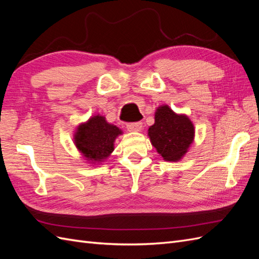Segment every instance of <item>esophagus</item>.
Returning a JSON list of instances; mask_svg holds the SVG:
<instances>
[{
	"mask_svg": "<svg viewBox=\"0 0 259 259\" xmlns=\"http://www.w3.org/2000/svg\"><path fill=\"white\" fill-rule=\"evenodd\" d=\"M143 127V123L142 122H135V123H131L128 124L126 128L128 132H139Z\"/></svg>",
	"mask_w": 259,
	"mask_h": 259,
	"instance_id": "34e87169",
	"label": "esophagus"
}]
</instances>
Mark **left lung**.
Instances as JSON below:
<instances>
[{"label": "left lung", "mask_w": 259, "mask_h": 259, "mask_svg": "<svg viewBox=\"0 0 259 259\" xmlns=\"http://www.w3.org/2000/svg\"><path fill=\"white\" fill-rule=\"evenodd\" d=\"M148 136L164 160L179 161L193 142L194 126L186 114H177L163 105L156 109Z\"/></svg>", "instance_id": "8db88e82"}]
</instances>
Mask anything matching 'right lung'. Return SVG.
<instances>
[{"label": "right lung", "mask_w": 259, "mask_h": 259, "mask_svg": "<svg viewBox=\"0 0 259 259\" xmlns=\"http://www.w3.org/2000/svg\"><path fill=\"white\" fill-rule=\"evenodd\" d=\"M122 131L108 123L103 115H94L80 124L74 133V145L92 164L103 162L114 150L115 138Z\"/></svg>", "instance_id": "obj_1"}]
</instances>
